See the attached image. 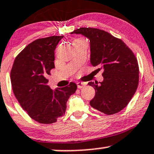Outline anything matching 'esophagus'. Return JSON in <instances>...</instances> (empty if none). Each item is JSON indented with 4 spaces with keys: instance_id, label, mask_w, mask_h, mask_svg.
<instances>
[{
    "instance_id": "obj_1",
    "label": "esophagus",
    "mask_w": 154,
    "mask_h": 154,
    "mask_svg": "<svg viewBox=\"0 0 154 154\" xmlns=\"http://www.w3.org/2000/svg\"><path fill=\"white\" fill-rule=\"evenodd\" d=\"M77 88H78L79 89H80V88H83L84 86H85V84L83 83V82H77Z\"/></svg>"
}]
</instances>
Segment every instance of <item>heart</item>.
<instances>
[{"instance_id": "b5f03b06", "label": "heart", "mask_w": 154, "mask_h": 154, "mask_svg": "<svg viewBox=\"0 0 154 154\" xmlns=\"http://www.w3.org/2000/svg\"><path fill=\"white\" fill-rule=\"evenodd\" d=\"M79 39H80V38H79Z\"/></svg>"}]
</instances>
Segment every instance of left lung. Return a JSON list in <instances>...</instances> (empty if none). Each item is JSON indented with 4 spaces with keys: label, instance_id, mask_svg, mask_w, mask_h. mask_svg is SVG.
<instances>
[{
    "label": "left lung",
    "instance_id": "left-lung-1",
    "mask_svg": "<svg viewBox=\"0 0 154 154\" xmlns=\"http://www.w3.org/2000/svg\"><path fill=\"white\" fill-rule=\"evenodd\" d=\"M74 33L90 39L91 63L103 71V82H88L96 91L91 106L106 115L120 112L129 104L139 83V66L134 52L121 38L103 30L80 28Z\"/></svg>",
    "mask_w": 154,
    "mask_h": 154
}]
</instances>
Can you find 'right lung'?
Returning a JSON list of instances; mask_svg holds the SVG:
<instances>
[{"mask_svg": "<svg viewBox=\"0 0 154 154\" xmlns=\"http://www.w3.org/2000/svg\"><path fill=\"white\" fill-rule=\"evenodd\" d=\"M62 36L38 38L17 55L11 70V87L23 109L34 121L50 124L65 113L66 102L77 86L52 90L47 85L48 75L55 68V50Z\"/></svg>", "mask_w": 154, "mask_h": 154, "instance_id": "obj_1", "label": "right lung"}]
</instances>
